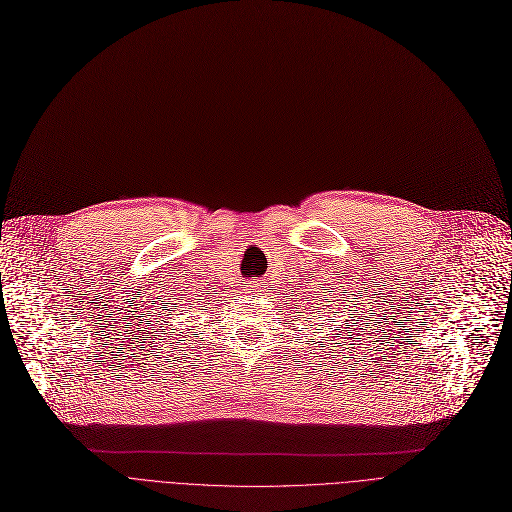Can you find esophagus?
<instances>
[{"label":"esophagus","instance_id":"34e87169","mask_svg":"<svg viewBox=\"0 0 512 512\" xmlns=\"http://www.w3.org/2000/svg\"><path fill=\"white\" fill-rule=\"evenodd\" d=\"M261 282H249V286H247V292H251L253 294V297H255V294H259L261 292Z\"/></svg>","mask_w":512,"mask_h":512}]
</instances>
